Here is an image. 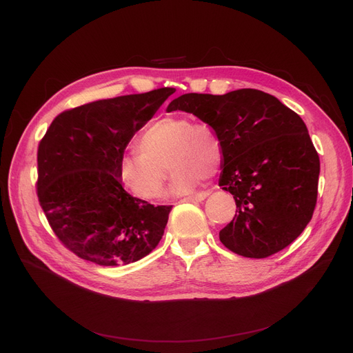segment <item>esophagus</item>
I'll return each instance as SVG.
<instances>
[{
  "mask_svg": "<svg viewBox=\"0 0 353 353\" xmlns=\"http://www.w3.org/2000/svg\"><path fill=\"white\" fill-rule=\"evenodd\" d=\"M210 194V192H201V193H197L194 196H189V197H184L183 201H190V203H199V201H203Z\"/></svg>",
  "mask_w": 353,
  "mask_h": 353,
  "instance_id": "esophagus-1",
  "label": "esophagus"
}]
</instances>
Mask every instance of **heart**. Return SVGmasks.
<instances>
[{"label": "heart", "mask_w": 353, "mask_h": 353, "mask_svg": "<svg viewBox=\"0 0 353 353\" xmlns=\"http://www.w3.org/2000/svg\"><path fill=\"white\" fill-rule=\"evenodd\" d=\"M140 150L127 153L119 167L124 186L141 199L163 193L169 167L174 170L170 193H192L201 179H212L223 160V145L216 130L186 116H165L144 128Z\"/></svg>", "instance_id": "b5f03b06"}]
</instances>
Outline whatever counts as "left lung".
<instances>
[{"label": "left lung", "instance_id": "8db88e82", "mask_svg": "<svg viewBox=\"0 0 353 353\" xmlns=\"http://www.w3.org/2000/svg\"><path fill=\"white\" fill-rule=\"evenodd\" d=\"M210 124L223 145L219 186L236 214L219 233L229 250L252 259L281 252L305 230L318 197L321 163L303 120L254 88L223 96L189 92L167 105Z\"/></svg>", "mask_w": 353, "mask_h": 353}]
</instances>
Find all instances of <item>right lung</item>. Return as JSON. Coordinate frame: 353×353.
Listing matches in <instances>:
<instances>
[{"label": "right lung", "mask_w": 353, "mask_h": 353, "mask_svg": "<svg viewBox=\"0 0 353 353\" xmlns=\"http://www.w3.org/2000/svg\"><path fill=\"white\" fill-rule=\"evenodd\" d=\"M174 88L99 100L54 119L39 145L37 194L54 233L84 261L119 266L160 242L172 206H153L123 188L130 140Z\"/></svg>", "instance_id": "right-lung-1"}]
</instances>
